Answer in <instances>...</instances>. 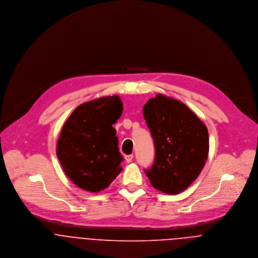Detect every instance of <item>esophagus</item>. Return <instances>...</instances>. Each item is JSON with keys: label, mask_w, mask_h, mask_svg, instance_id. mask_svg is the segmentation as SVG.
Masks as SVG:
<instances>
[{"label": "esophagus", "mask_w": 258, "mask_h": 258, "mask_svg": "<svg viewBox=\"0 0 258 258\" xmlns=\"http://www.w3.org/2000/svg\"><path fill=\"white\" fill-rule=\"evenodd\" d=\"M132 159H133V155H132V154L125 156V161H126L127 163H130V162L132 161Z\"/></svg>", "instance_id": "obj_1"}]
</instances>
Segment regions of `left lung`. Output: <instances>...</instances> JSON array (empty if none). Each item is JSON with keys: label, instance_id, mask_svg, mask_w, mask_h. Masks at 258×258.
Wrapping results in <instances>:
<instances>
[{"label": "left lung", "instance_id": "8db88e82", "mask_svg": "<svg viewBox=\"0 0 258 258\" xmlns=\"http://www.w3.org/2000/svg\"><path fill=\"white\" fill-rule=\"evenodd\" d=\"M154 139L155 160L145 170L151 184L169 195L185 189L202 172L209 155L206 125L183 102L158 94L143 107Z\"/></svg>", "mask_w": 258, "mask_h": 258}]
</instances>
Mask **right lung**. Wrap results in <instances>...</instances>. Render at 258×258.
I'll return each instance as SVG.
<instances>
[{
    "mask_svg": "<svg viewBox=\"0 0 258 258\" xmlns=\"http://www.w3.org/2000/svg\"><path fill=\"white\" fill-rule=\"evenodd\" d=\"M123 111L117 95L79 105L64 123L56 155L67 176L91 192L106 188L122 171L118 138L113 124Z\"/></svg>",
    "mask_w": 258,
    "mask_h": 258,
    "instance_id": "right-lung-1",
    "label": "right lung"
}]
</instances>
